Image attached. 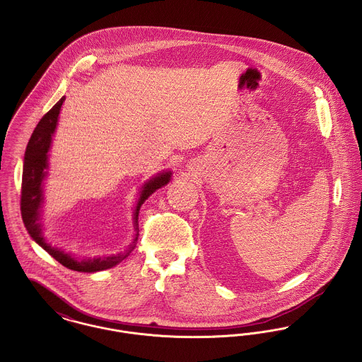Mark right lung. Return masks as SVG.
I'll return each instance as SVG.
<instances>
[{"mask_svg":"<svg viewBox=\"0 0 362 362\" xmlns=\"http://www.w3.org/2000/svg\"><path fill=\"white\" fill-rule=\"evenodd\" d=\"M64 97L52 107L46 115H43L42 119L37 124L34 129L24 154V165H23L22 177V198H21V211H22V218L28 234L31 238L43 247L49 255L54 259H57L65 268L78 271V272H98L104 271L107 268L115 267L120 261H123L126 257L129 255L132 249L135 247L131 245L126 253L123 255H110V257H100L94 259H76L71 255H66L57 247H52L46 240L43 239L41 224L38 223L40 218V208L42 202V180L46 175L45 170L47 168V151L52 144V135L57 126V119L60 115V109L64 103ZM170 180V172H163L158 176L153 177L145 186L142 194L139 197L136 209H135V228L138 231V213L141 205L148 199L153 192L157 189L165 186ZM138 238H135L136 240Z\"/></svg>","mask_w":362,"mask_h":362,"instance_id":"right-lung-1","label":"right lung"}]
</instances>
